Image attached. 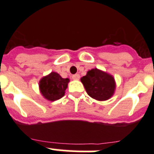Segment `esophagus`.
<instances>
[{
	"label": "esophagus",
	"instance_id": "34e87169",
	"mask_svg": "<svg viewBox=\"0 0 154 154\" xmlns=\"http://www.w3.org/2000/svg\"><path fill=\"white\" fill-rule=\"evenodd\" d=\"M72 79L73 80H79V79H80V75H79L78 74H74V75L72 76Z\"/></svg>",
	"mask_w": 154,
	"mask_h": 154
}]
</instances>
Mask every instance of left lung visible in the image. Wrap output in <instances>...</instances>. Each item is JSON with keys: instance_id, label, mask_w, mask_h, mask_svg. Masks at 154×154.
<instances>
[{"instance_id": "left-lung-1", "label": "left lung", "mask_w": 154, "mask_h": 154, "mask_svg": "<svg viewBox=\"0 0 154 154\" xmlns=\"http://www.w3.org/2000/svg\"><path fill=\"white\" fill-rule=\"evenodd\" d=\"M87 94L92 98L104 101L110 98L116 89L112 76L95 68L89 70L87 75L80 79Z\"/></svg>"}]
</instances>
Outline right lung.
<instances>
[{"label": "right lung", "instance_id": "1", "mask_svg": "<svg viewBox=\"0 0 154 154\" xmlns=\"http://www.w3.org/2000/svg\"><path fill=\"white\" fill-rule=\"evenodd\" d=\"M69 81L68 78H62L57 73L51 72L40 80V92L45 98L50 101L59 100L64 97Z\"/></svg>", "mask_w": 154, "mask_h": 154}]
</instances>
